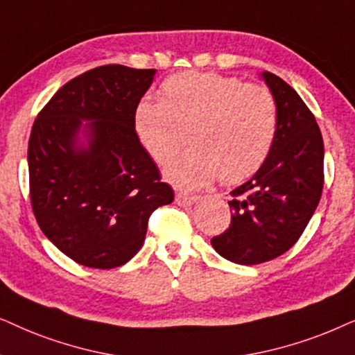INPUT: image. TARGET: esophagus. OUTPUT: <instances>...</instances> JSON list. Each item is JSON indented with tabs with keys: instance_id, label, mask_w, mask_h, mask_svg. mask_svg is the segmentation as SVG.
I'll return each instance as SVG.
<instances>
[{
	"instance_id": "1",
	"label": "esophagus",
	"mask_w": 355,
	"mask_h": 355,
	"mask_svg": "<svg viewBox=\"0 0 355 355\" xmlns=\"http://www.w3.org/2000/svg\"><path fill=\"white\" fill-rule=\"evenodd\" d=\"M198 201V196H190V195H183V193H178L177 196H175V202H177L178 206H191L193 202Z\"/></svg>"
}]
</instances>
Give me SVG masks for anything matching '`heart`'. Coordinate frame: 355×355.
Instances as JSON below:
<instances>
[{
  "label": "heart",
  "mask_w": 355,
  "mask_h": 355,
  "mask_svg": "<svg viewBox=\"0 0 355 355\" xmlns=\"http://www.w3.org/2000/svg\"><path fill=\"white\" fill-rule=\"evenodd\" d=\"M279 112L271 91L216 73L173 74L160 102L141 98L133 112L136 138L160 165L188 141L193 148L165 170L180 190L239 183L261 167L277 136Z\"/></svg>",
  "instance_id": "1"
}]
</instances>
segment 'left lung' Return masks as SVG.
Returning a JSON list of instances; mask_svg holds the SVG:
<instances>
[{"label":"left lung","mask_w":355,"mask_h":355,"mask_svg":"<svg viewBox=\"0 0 355 355\" xmlns=\"http://www.w3.org/2000/svg\"><path fill=\"white\" fill-rule=\"evenodd\" d=\"M276 98L279 125L258 172L230 191L232 220L211 240L222 258L259 264L286 253L300 239L323 190L324 148L313 113L279 76L259 74Z\"/></svg>","instance_id":"left-lung-1"}]
</instances>
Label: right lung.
I'll return each mask as SVG.
<instances>
[{
  "mask_svg": "<svg viewBox=\"0 0 355 355\" xmlns=\"http://www.w3.org/2000/svg\"><path fill=\"white\" fill-rule=\"evenodd\" d=\"M155 69L98 66L66 83L32 126L31 201L42 232L87 268L128 263L150 212L173 201L136 138L133 112Z\"/></svg>",
  "mask_w": 355,
  "mask_h": 355,
  "instance_id": "add662e5",
  "label": "right lung"
}]
</instances>
